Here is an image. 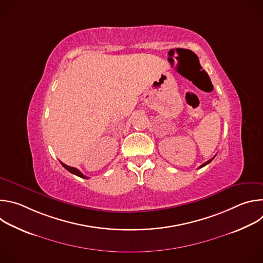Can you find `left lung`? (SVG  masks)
<instances>
[{
  "mask_svg": "<svg viewBox=\"0 0 263 263\" xmlns=\"http://www.w3.org/2000/svg\"><path fill=\"white\" fill-rule=\"evenodd\" d=\"M213 158H214V157H213ZM213 158H212V159H213ZM212 159H210V160H208V161H206V162H205V163H203V164H202V165H201V166H200V168H201V167H203V166H205V165H206V164H208V163H209V162H210V161H211V160H212Z\"/></svg>",
  "mask_w": 263,
  "mask_h": 263,
  "instance_id": "left-lung-1",
  "label": "left lung"
}]
</instances>
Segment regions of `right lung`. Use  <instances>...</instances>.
I'll return each mask as SVG.
<instances>
[{
	"instance_id": "obj_1",
	"label": "right lung",
	"mask_w": 263,
	"mask_h": 263,
	"mask_svg": "<svg viewBox=\"0 0 263 263\" xmlns=\"http://www.w3.org/2000/svg\"><path fill=\"white\" fill-rule=\"evenodd\" d=\"M61 164H62V166L65 168V170H67L69 173H71V174H73V175H76V176H78V177H81V178H85V179H88L86 176H84L79 170H77L76 167H71V166H68V165H66V164H64V163H62L61 162Z\"/></svg>"
}]
</instances>
